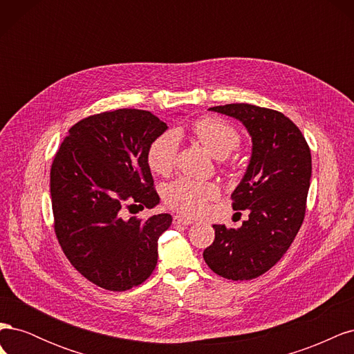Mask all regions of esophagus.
<instances>
[{
  "mask_svg": "<svg viewBox=\"0 0 354 354\" xmlns=\"http://www.w3.org/2000/svg\"><path fill=\"white\" fill-rule=\"evenodd\" d=\"M174 224H183V226H189V224H194V220L183 217V216H174L173 217Z\"/></svg>",
  "mask_w": 354,
  "mask_h": 354,
  "instance_id": "obj_1",
  "label": "esophagus"
}]
</instances>
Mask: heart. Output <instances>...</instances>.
Listing matches in <instances>:
<instances>
[{"label": "heart", "mask_w": 354, "mask_h": 354, "mask_svg": "<svg viewBox=\"0 0 354 354\" xmlns=\"http://www.w3.org/2000/svg\"><path fill=\"white\" fill-rule=\"evenodd\" d=\"M194 134L207 151L218 159L236 151L241 136L236 128L220 118L205 116L194 124ZM180 143V133L174 128L156 136L147 146V165L156 174H168L174 168ZM217 196V189L207 181L180 177L165 187L164 198L167 205L189 216H196L205 208L208 199Z\"/></svg>", "instance_id": "1"}]
</instances>
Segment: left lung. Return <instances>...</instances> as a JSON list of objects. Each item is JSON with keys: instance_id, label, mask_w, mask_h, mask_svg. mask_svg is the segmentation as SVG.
<instances>
[{"instance_id": "1", "label": "left lung", "mask_w": 354, "mask_h": 354, "mask_svg": "<svg viewBox=\"0 0 354 354\" xmlns=\"http://www.w3.org/2000/svg\"><path fill=\"white\" fill-rule=\"evenodd\" d=\"M208 111L242 122L252 152L233 209H248L239 229L214 224L216 239L203 251L209 269L232 281L259 277L282 259L301 227L312 177V155L304 136L283 113L248 103Z\"/></svg>"}]
</instances>
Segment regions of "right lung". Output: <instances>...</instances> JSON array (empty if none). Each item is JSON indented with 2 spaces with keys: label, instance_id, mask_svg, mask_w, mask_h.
<instances>
[{
  "label": "right lung",
  "instance_id": "obj_1",
  "mask_svg": "<svg viewBox=\"0 0 354 354\" xmlns=\"http://www.w3.org/2000/svg\"><path fill=\"white\" fill-rule=\"evenodd\" d=\"M167 128L149 111L97 113L71 128L53 160L59 243L85 279L109 291H127L152 274L158 239L173 221L169 214L124 217V207L159 203L146 152Z\"/></svg>",
  "mask_w": 354,
  "mask_h": 354
}]
</instances>
